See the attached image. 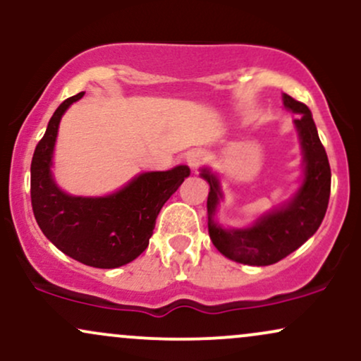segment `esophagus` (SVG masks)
<instances>
[{
    "instance_id": "esophagus-1",
    "label": "esophagus",
    "mask_w": 361,
    "mask_h": 361,
    "mask_svg": "<svg viewBox=\"0 0 361 361\" xmlns=\"http://www.w3.org/2000/svg\"><path fill=\"white\" fill-rule=\"evenodd\" d=\"M204 161H205V151H202V149H192V151L186 154V163H188V166L192 169H197L202 163H204Z\"/></svg>"
}]
</instances>
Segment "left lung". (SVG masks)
I'll return each instance as SVG.
<instances>
[{
  "mask_svg": "<svg viewBox=\"0 0 361 361\" xmlns=\"http://www.w3.org/2000/svg\"><path fill=\"white\" fill-rule=\"evenodd\" d=\"M281 100L285 109L297 114L293 127L302 151V175L292 197L259 214L250 226H224L217 221L219 207L226 198L221 178L209 166L200 168V176L210 186L207 198L210 241L226 258L250 267H268L299 250L316 234L329 202L331 168L312 114L288 94H281Z\"/></svg>",
  "mask_w": 361,
  "mask_h": 361,
  "instance_id": "1",
  "label": "left lung"
}]
</instances>
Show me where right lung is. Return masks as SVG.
<instances>
[{"mask_svg": "<svg viewBox=\"0 0 361 361\" xmlns=\"http://www.w3.org/2000/svg\"><path fill=\"white\" fill-rule=\"evenodd\" d=\"M85 93L62 102L37 144L30 166L32 209L45 238L69 258L93 268H118L147 247L157 214L190 176L186 164L139 173L102 197L71 195L54 178V151L62 115Z\"/></svg>", "mask_w": 361, "mask_h": 361, "instance_id": "1", "label": "right lung"}]
</instances>
